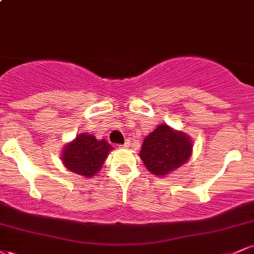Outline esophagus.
I'll list each match as a JSON object with an SVG mask.
<instances>
[{
	"mask_svg": "<svg viewBox=\"0 0 254 254\" xmlns=\"http://www.w3.org/2000/svg\"><path fill=\"white\" fill-rule=\"evenodd\" d=\"M129 145H130V142L127 141V142H125L124 144H122V145H121V148H127V147H129Z\"/></svg>",
	"mask_w": 254,
	"mask_h": 254,
	"instance_id": "34e87169",
	"label": "esophagus"
}]
</instances>
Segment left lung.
Segmentation results:
<instances>
[{
	"instance_id": "obj_1",
	"label": "left lung",
	"mask_w": 254,
	"mask_h": 254,
	"mask_svg": "<svg viewBox=\"0 0 254 254\" xmlns=\"http://www.w3.org/2000/svg\"><path fill=\"white\" fill-rule=\"evenodd\" d=\"M192 154V141L183 131L161 124L144 138L139 157L156 177H166L182 167Z\"/></svg>"
}]
</instances>
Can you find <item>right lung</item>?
I'll return each mask as SVG.
<instances>
[{
  "mask_svg": "<svg viewBox=\"0 0 254 254\" xmlns=\"http://www.w3.org/2000/svg\"><path fill=\"white\" fill-rule=\"evenodd\" d=\"M113 147L106 139H97L93 135L81 133L74 141L64 145L62 161L70 172L92 178L101 170Z\"/></svg>",
  "mask_w": 254,
  "mask_h": 254,
  "instance_id": "obj_1",
  "label": "right lung"
}]
</instances>
